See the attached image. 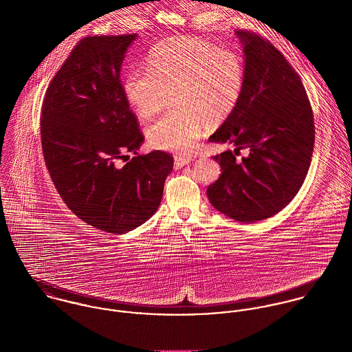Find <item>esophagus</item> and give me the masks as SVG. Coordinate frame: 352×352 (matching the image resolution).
Listing matches in <instances>:
<instances>
[{
    "instance_id": "34e87169",
    "label": "esophagus",
    "mask_w": 352,
    "mask_h": 352,
    "mask_svg": "<svg viewBox=\"0 0 352 352\" xmlns=\"http://www.w3.org/2000/svg\"><path fill=\"white\" fill-rule=\"evenodd\" d=\"M191 161H192V157H190V155H186V154H176L175 155L176 168H182V166L190 164Z\"/></svg>"
}]
</instances>
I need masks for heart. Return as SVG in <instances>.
Returning <instances> with one entry per match:
<instances>
[{
  "mask_svg": "<svg viewBox=\"0 0 352 352\" xmlns=\"http://www.w3.org/2000/svg\"><path fill=\"white\" fill-rule=\"evenodd\" d=\"M244 84L240 54L199 38H176L154 47L149 67L129 70L123 94L141 118L164 109L175 95L176 107L153 120L146 135L157 149L188 151L206 123L218 126L233 113Z\"/></svg>",
  "mask_w": 352,
  "mask_h": 352,
  "instance_id": "1",
  "label": "heart"
}]
</instances>
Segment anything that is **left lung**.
Here are the masks:
<instances>
[{"label": "left lung", "instance_id": "8db88e82", "mask_svg": "<svg viewBox=\"0 0 352 352\" xmlns=\"http://www.w3.org/2000/svg\"><path fill=\"white\" fill-rule=\"evenodd\" d=\"M245 52V84L233 113L210 137L236 146L212 158L221 176L207 198L239 222L270 218L294 199L314 148V118L300 76L270 41L236 31ZM241 148L249 154L240 162Z\"/></svg>", "mask_w": 352, "mask_h": 352}]
</instances>
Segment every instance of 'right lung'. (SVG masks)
<instances>
[{
	"label": "right lung",
	"mask_w": 352,
	"mask_h": 352,
	"mask_svg": "<svg viewBox=\"0 0 352 352\" xmlns=\"http://www.w3.org/2000/svg\"><path fill=\"white\" fill-rule=\"evenodd\" d=\"M135 38L81 39L42 104V151L58 194L81 221L113 234L151 218L173 168L169 153H137L144 134L120 81L124 52ZM127 152L136 155L122 164Z\"/></svg>",
	"instance_id": "obj_1"
}]
</instances>
